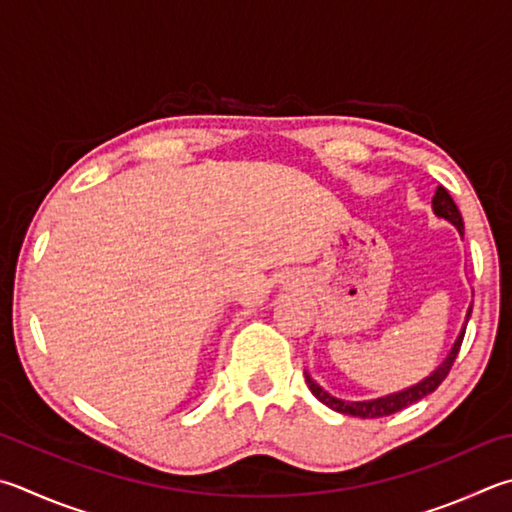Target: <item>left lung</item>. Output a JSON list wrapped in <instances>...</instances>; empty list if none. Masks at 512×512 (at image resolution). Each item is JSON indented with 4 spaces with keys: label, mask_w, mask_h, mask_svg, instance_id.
Returning <instances> with one entry per match:
<instances>
[{
    "label": "left lung",
    "mask_w": 512,
    "mask_h": 512,
    "mask_svg": "<svg viewBox=\"0 0 512 512\" xmlns=\"http://www.w3.org/2000/svg\"><path fill=\"white\" fill-rule=\"evenodd\" d=\"M432 208L439 217L448 219L450 224L457 226V230L463 235V219H461V212L457 208V203L452 201L450 192L445 188H436V194L432 199ZM470 313L472 309L468 311V320H470ZM463 336H466V327H463L461 336L457 338V342H454V347L450 351V356L443 360V365L434 371L432 376H427L425 380H421V383L410 387V389H403V392H396V394H389L385 398H376V401H360V403H347V401H340V398L331 396L324 392V389L315 383V380L306 374V385H309L311 394L318 398L320 403H324L327 407H331V410H336L340 414H349V416H358V418H380V416H389V414H396L405 410V407H410L412 403L421 401V398H425L427 394H432L436 387H439L445 376L450 374V369L454 365V360H457V353L461 349V342H463Z\"/></svg>",
    "instance_id": "1"
}]
</instances>
